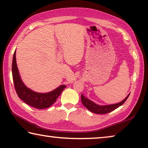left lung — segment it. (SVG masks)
I'll list each match as a JSON object with an SVG mask.
<instances>
[{
	"instance_id": "obj_1",
	"label": "left lung",
	"mask_w": 148,
	"mask_h": 148,
	"mask_svg": "<svg viewBox=\"0 0 148 148\" xmlns=\"http://www.w3.org/2000/svg\"><path fill=\"white\" fill-rule=\"evenodd\" d=\"M129 96V94L126 97V98L122 101L117 103V104H114L110 105H105V106H100L97 104H95L94 102H92V101L89 100L88 99L83 96V95H81V101L82 104L86 107L88 110H89L91 112H94L95 114H105L109 113L112 112V110L116 109V108L120 107L121 105H122L125 102V101L127 99V98Z\"/></svg>"
}]
</instances>
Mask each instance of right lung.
Instances as JSON below:
<instances>
[{
	"instance_id": "1",
	"label": "right lung",
	"mask_w": 148,
	"mask_h": 148,
	"mask_svg": "<svg viewBox=\"0 0 148 148\" xmlns=\"http://www.w3.org/2000/svg\"><path fill=\"white\" fill-rule=\"evenodd\" d=\"M12 76L15 90L18 97L27 105L38 109L49 108L53 105L57 98L66 87L65 85H62L53 91L47 94L36 93L28 88L23 84L20 78L16 63L15 51L14 54L12 62Z\"/></svg>"
}]
</instances>
